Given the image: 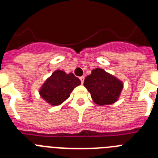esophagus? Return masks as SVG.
Here are the masks:
<instances>
[{
    "instance_id": "obj_1",
    "label": "esophagus",
    "mask_w": 158,
    "mask_h": 158,
    "mask_svg": "<svg viewBox=\"0 0 158 158\" xmlns=\"http://www.w3.org/2000/svg\"><path fill=\"white\" fill-rule=\"evenodd\" d=\"M80 80H81V83L83 84V82H84V80H85V77H80Z\"/></svg>"
}]
</instances>
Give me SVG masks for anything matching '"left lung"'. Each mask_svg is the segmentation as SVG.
I'll use <instances>...</instances> for the list:
<instances>
[{
	"label": "left lung",
	"mask_w": 158,
	"mask_h": 158,
	"mask_svg": "<svg viewBox=\"0 0 158 158\" xmlns=\"http://www.w3.org/2000/svg\"><path fill=\"white\" fill-rule=\"evenodd\" d=\"M92 98L99 105H107L115 103L123 89L122 82L104 69L96 68L87 76L84 81Z\"/></svg>",
	"instance_id": "8db88e82"
}]
</instances>
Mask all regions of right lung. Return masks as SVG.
<instances>
[{
  "instance_id": "add662e5",
  "label": "right lung",
  "mask_w": 158,
  "mask_h": 158,
  "mask_svg": "<svg viewBox=\"0 0 158 158\" xmlns=\"http://www.w3.org/2000/svg\"><path fill=\"white\" fill-rule=\"evenodd\" d=\"M81 85L79 78L70 73L66 74L64 71H54L40 89V96L53 106L63 103L70 96L75 87Z\"/></svg>"
}]
</instances>
